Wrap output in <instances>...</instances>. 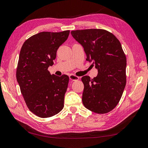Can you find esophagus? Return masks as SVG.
I'll use <instances>...</instances> for the list:
<instances>
[{
	"instance_id": "1",
	"label": "esophagus",
	"mask_w": 148,
	"mask_h": 148,
	"mask_svg": "<svg viewBox=\"0 0 148 148\" xmlns=\"http://www.w3.org/2000/svg\"><path fill=\"white\" fill-rule=\"evenodd\" d=\"M69 79L70 80L73 81H77L79 79V77L76 76V75H74L73 74H71L69 75Z\"/></svg>"
}]
</instances>
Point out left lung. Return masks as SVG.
Wrapping results in <instances>:
<instances>
[{"label":"left lung","instance_id":"left-lung-1","mask_svg":"<svg viewBox=\"0 0 148 148\" xmlns=\"http://www.w3.org/2000/svg\"><path fill=\"white\" fill-rule=\"evenodd\" d=\"M71 34L84 48L86 60L98 71L92 79L87 75L81 79L83 104L97 114L111 111L119 102L126 83V58L119 40L103 29L77 30Z\"/></svg>","mask_w":148,"mask_h":148}]
</instances>
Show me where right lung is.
Wrapping results in <instances>:
<instances>
[{"label": "right lung", "mask_w": 148, "mask_h": 148, "mask_svg": "<svg viewBox=\"0 0 148 148\" xmlns=\"http://www.w3.org/2000/svg\"><path fill=\"white\" fill-rule=\"evenodd\" d=\"M69 32H41L26 40L21 48L17 81L29 110L42 118L54 116L64 108L69 77L51 75L48 67L54 64L57 51Z\"/></svg>", "instance_id": "add662e5"}]
</instances>
